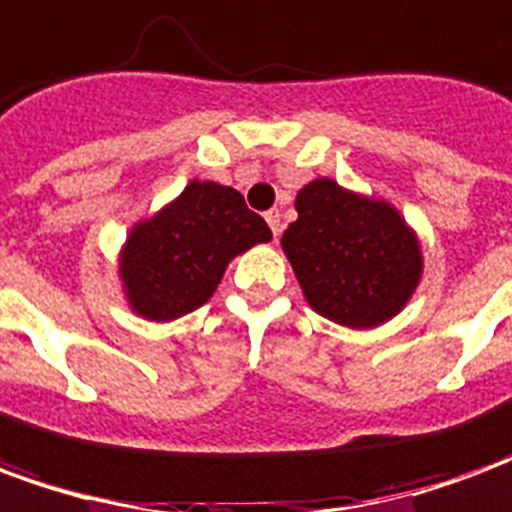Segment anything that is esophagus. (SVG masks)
I'll list each match as a JSON object with an SVG mask.
<instances>
[{"label": "esophagus", "mask_w": 512, "mask_h": 512, "mask_svg": "<svg viewBox=\"0 0 512 512\" xmlns=\"http://www.w3.org/2000/svg\"><path fill=\"white\" fill-rule=\"evenodd\" d=\"M266 222H268V227H271V233L274 235L282 233V213H279V208H271V211H266Z\"/></svg>", "instance_id": "34e87169"}]
</instances>
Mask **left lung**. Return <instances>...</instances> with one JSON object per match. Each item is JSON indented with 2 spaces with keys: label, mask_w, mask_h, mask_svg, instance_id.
Returning a JSON list of instances; mask_svg holds the SVG:
<instances>
[{
  "label": "left lung",
  "mask_w": 512,
  "mask_h": 512,
  "mask_svg": "<svg viewBox=\"0 0 512 512\" xmlns=\"http://www.w3.org/2000/svg\"><path fill=\"white\" fill-rule=\"evenodd\" d=\"M296 211L282 249L312 310L348 329H370L406 307L422 252L389 202L318 178L299 191Z\"/></svg>",
  "instance_id": "8db88e82"
}]
</instances>
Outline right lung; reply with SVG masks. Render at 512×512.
<instances>
[{
  "label": "right lung",
  "instance_id": "add662e5",
  "mask_svg": "<svg viewBox=\"0 0 512 512\" xmlns=\"http://www.w3.org/2000/svg\"><path fill=\"white\" fill-rule=\"evenodd\" d=\"M271 241L263 216L213 180H191L178 200L139 222L120 255L128 304L147 321H175L211 299L224 268Z\"/></svg>",
  "mask_w": 512,
  "mask_h": 512
}]
</instances>
